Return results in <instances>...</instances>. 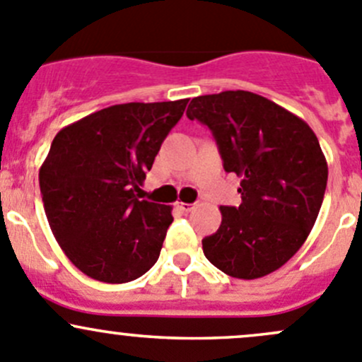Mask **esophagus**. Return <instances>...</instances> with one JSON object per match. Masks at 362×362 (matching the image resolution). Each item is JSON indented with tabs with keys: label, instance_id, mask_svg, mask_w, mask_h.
Segmentation results:
<instances>
[{
	"label": "esophagus",
	"instance_id": "1",
	"mask_svg": "<svg viewBox=\"0 0 362 362\" xmlns=\"http://www.w3.org/2000/svg\"><path fill=\"white\" fill-rule=\"evenodd\" d=\"M180 208L184 211H191V210H194V208H196V203H180Z\"/></svg>",
	"mask_w": 362,
	"mask_h": 362
}]
</instances>
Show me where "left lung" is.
Returning <instances> with one entry per match:
<instances>
[{
	"instance_id": "8db88e82",
	"label": "left lung",
	"mask_w": 362,
	"mask_h": 362,
	"mask_svg": "<svg viewBox=\"0 0 362 362\" xmlns=\"http://www.w3.org/2000/svg\"><path fill=\"white\" fill-rule=\"evenodd\" d=\"M187 117L210 127L224 170L242 178V204L221 206V228L203 238L204 255L235 279L269 275L301 249L322 206L327 163L315 133L249 90L194 98Z\"/></svg>"
}]
</instances>
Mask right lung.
<instances>
[{"mask_svg": "<svg viewBox=\"0 0 362 362\" xmlns=\"http://www.w3.org/2000/svg\"><path fill=\"white\" fill-rule=\"evenodd\" d=\"M187 101L113 105L54 138L40 168L43 208L66 257L90 279L126 284L158 261L171 206L134 192Z\"/></svg>", "mask_w": 362, "mask_h": 362, "instance_id": "add662e5", "label": "right lung"}]
</instances>
